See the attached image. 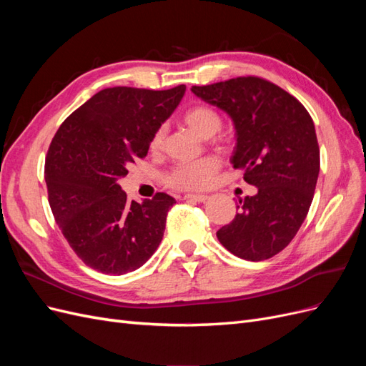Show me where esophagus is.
Masks as SVG:
<instances>
[{
    "instance_id": "esophagus-1",
    "label": "esophagus",
    "mask_w": 366,
    "mask_h": 366,
    "mask_svg": "<svg viewBox=\"0 0 366 366\" xmlns=\"http://www.w3.org/2000/svg\"><path fill=\"white\" fill-rule=\"evenodd\" d=\"M207 198H209V195H204V194H186L184 195V200L195 202V203H204Z\"/></svg>"
}]
</instances>
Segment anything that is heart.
<instances>
[{
    "label": "heart",
    "instance_id": "1",
    "mask_svg": "<svg viewBox=\"0 0 366 366\" xmlns=\"http://www.w3.org/2000/svg\"><path fill=\"white\" fill-rule=\"evenodd\" d=\"M183 122L203 139L215 136L221 129V125H223V119H221L219 113L209 105H195L189 109H186L183 114ZM164 136V127L156 129L151 139L152 151H157L163 147ZM219 166V160L212 156L191 162H183L175 164L174 168L166 174L164 182L169 187L177 191H202L212 184Z\"/></svg>",
    "mask_w": 366,
    "mask_h": 366
}]
</instances>
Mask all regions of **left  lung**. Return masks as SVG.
I'll use <instances>...</instances> for the list:
<instances>
[{
	"instance_id": "1",
	"label": "left lung",
	"mask_w": 366,
	"mask_h": 366,
	"mask_svg": "<svg viewBox=\"0 0 366 366\" xmlns=\"http://www.w3.org/2000/svg\"><path fill=\"white\" fill-rule=\"evenodd\" d=\"M191 90L234 120L232 164L258 187L217 237L241 259H269L290 244L313 202L320 168L313 119L296 97L257 76Z\"/></svg>"
}]
</instances>
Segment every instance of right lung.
<instances>
[{"instance_id": "right-lung-1", "label": "right lung", "mask_w": 366, "mask_h": 366, "mask_svg": "<svg viewBox=\"0 0 366 366\" xmlns=\"http://www.w3.org/2000/svg\"><path fill=\"white\" fill-rule=\"evenodd\" d=\"M186 92L113 86L73 112L54 134L46 157L49 203L70 247L88 267L125 274L145 264L163 238L175 200L157 192L129 202L119 179L147 157L152 134Z\"/></svg>"}]
</instances>
